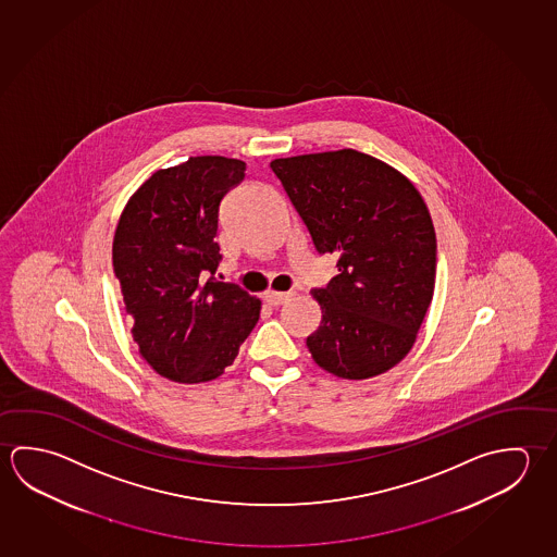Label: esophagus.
I'll return each mask as SVG.
<instances>
[{"label": "esophagus", "instance_id": "esophagus-1", "mask_svg": "<svg viewBox=\"0 0 557 557\" xmlns=\"http://www.w3.org/2000/svg\"><path fill=\"white\" fill-rule=\"evenodd\" d=\"M289 293H280V292H268L265 293V302L268 305H272V307H280L285 301H289Z\"/></svg>", "mask_w": 557, "mask_h": 557}]
</instances>
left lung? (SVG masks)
Here are the masks:
<instances>
[{
  "label": "left lung",
  "mask_w": 557,
  "mask_h": 557,
  "mask_svg": "<svg viewBox=\"0 0 557 557\" xmlns=\"http://www.w3.org/2000/svg\"><path fill=\"white\" fill-rule=\"evenodd\" d=\"M270 166L314 248L338 255V275L311 292L322 312L307 338L312 360L342 380L385 373L409 354L434 295L429 207L409 177L354 148Z\"/></svg>",
  "instance_id": "left-lung-1"
}]
</instances>
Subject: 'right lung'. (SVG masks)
Returning <instances> with one entry per match:
<instances>
[{
  "label": "right lung",
  "instance_id": "1",
  "mask_svg": "<svg viewBox=\"0 0 557 557\" xmlns=\"http://www.w3.org/2000/svg\"><path fill=\"white\" fill-rule=\"evenodd\" d=\"M245 170L236 158L191 157L154 172L119 216L113 272L133 341L166 380H216L260 319L258 297L235 283L206 280L221 260V199L245 180Z\"/></svg>",
  "mask_w": 557,
  "mask_h": 557
}]
</instances>
